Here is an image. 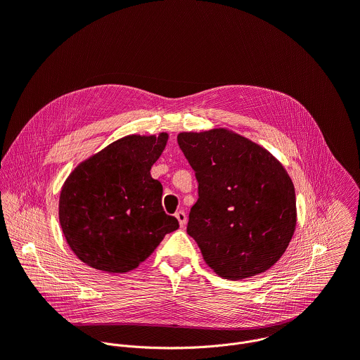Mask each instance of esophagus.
<instances>
[{
	"mask_svg": "<svg viewBox=\"0 0 360 360\" xmlns=\"http://www.w3.org/2000/svg\"><path fill=\"white\" fill-rule=\"evenodd\" d=\"M175 217H176V219H178L181 228H184V226L186 225V214H185L184 211H178V212L175 214Z\"/></svg>",
	"mask_w": 360,
	"mask_h": 360,
	"instance_id": "1",
	"label": "esophagus"
}]
</instances>
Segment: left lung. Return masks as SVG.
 Returning <instances> with one entry per match:
<instances>
[{"mask_svg": "<svg viewBox=\"0 0 360 360\" xmlns=\"http://www.w3.org/2000/svg\"><path fill=\"white\" fill-rule=\"evenodd\" d=\"M178 143L198 181L186 232L203 261L231 281L268 271L296 228L295 188L283 165L226 128L181 132Z\"/></svg>", "mask_w": 360, "mask_h": 360, "instance_id": "1", "label": "left lung"}]
</instances>
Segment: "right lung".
Here are the masks:
<instances>
[{
  "label": "right lung",
  "instance_id": "obj_1",
  "mask_svg": "<svg viewBox=\"0 0 360 360\" xmlns=\"http://www.w3.org/2000/svg\"><path fill=\"white\" fill-rule=\"evenodd\" d=\"M167 141V132L124 136L82 161L65 179L60 224L79 261L125 274L179 228L162 208L161 182L150 176Z\"/></svg>",
  "mask_w": 360,
  "mask_h": 360
}]
</instances>
